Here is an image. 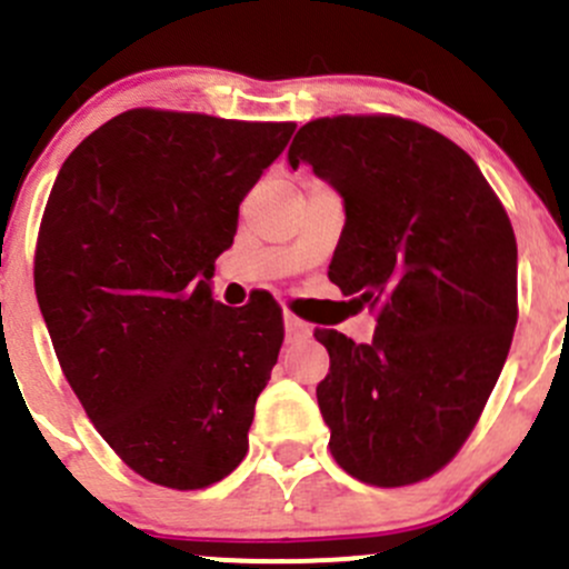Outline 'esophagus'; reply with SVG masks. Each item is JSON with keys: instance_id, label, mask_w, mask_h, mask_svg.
I'll return each mask as SVG.
<instances>
[{"instance_id": "obj_1", "label": "esophagus", "mask_w": 569, "mask_h": 569, "mask_svg": "<svg viewBox=\"0 0 569 569\" xmlns=\"http://www.w3.org/2000/svg\"><path fill=\"white\" fill-rule=\"evenodd\" d=\"M283 327H286V338H302V336H311V325H308V321H302V319H297L295 313H289L286 311L283 313Z\"/></svg>"}]
</instances>
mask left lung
Wrapping results in <instances>:
<instances>
[{
    "label": "left lung",
    "instance_id": "obj_1",
    "mask_svg": "<svg viewBox=\"0 0 569 569\" xmlns=\"http://www.w3.org/2000/svg\"><path fill=\"white\" fill-rule=\"evenodd\" d=\"M343 198L330 280L377 311L369 343L317 330L330 375L317 399L330 451L355 479L401 487L438 473L468 440L518 325V244L473 159L393 114H338L297 131Z\"/></svg>",
    "mask_w": 569,
    "mask_h": 569
}]
</instances>
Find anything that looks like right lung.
<instances>
[{
    "label": "right lung",
    "instance_id": "1",
    "mask_svg": "<svg viewBox=\"0 0 569 569\" xmlns=\"http://www.w3.org/2000/svg\"><path fill=\"white\" fill-rule=\"evenodd\" d=\"M295 123L129 109L62 162L36 252L38 306L62 375L114 455L173 490L248 455L283 343L274 300H211L239 203Z\"/></svg>",
    "mask_w": 569,
    "mask_h": 569
}]
</instances>
